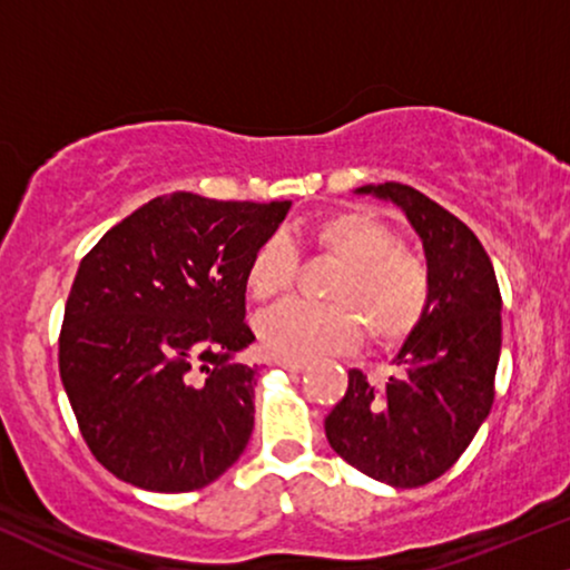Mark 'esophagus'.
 <instances>
[{"label": "esophagus", "instance_id": "34e87169", "mask_svg": "<svg viewBox=\"0 0 570 570\" xmlns=\"http://www.w3.org/2000/svg\"><path fill=\"white\" fill-rule=\"evenodd\" d=\"M273 363L276 365H281V368H286V371H292V373H299V371H305V360H292V357H276L273 360Z\"/></svg>", "mask_w": 570, "mask_h": 570}]
</instances>
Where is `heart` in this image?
<instances>
[{
  "mask_svg": "<svg viewBox=\"0 0 570 570\" xmlns=\"http://www.w3.org/2000/svg\"><path fill=\"white\" fill-rule=\"evenodd\" d=\"M309 242L342 261L328 284L331 302L294 299L257 323L271 355L313 360L350 350L360 338V321L373 342L392 344L417 326L429 302V276L421 261L394 247L384 220L365 210L331 213L309 226ZM297 252L284 236L257 244L247 265V292L273 305L292 289Z\"/></svg>",
  "mask_w": 570,
  "mask_h": 570,
  "instance_id": "heart-1",
  "label": "heart"
}]
</instances>
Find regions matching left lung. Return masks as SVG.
<instances>
[{"instance_id": "left-lung-1", "label": "left lung", "mask_w": 570, "mask_h": 570, "mask_svg": "<svg viewBox=\"0 0 570 570\" xmlns=\"http://www.w3.org/2000/svg\"><path fill=\"white\" fill-rule=\"evenodd\" d=\"M355 194L397 205L426 255L429 302L384 386L350 371L326 417L331 450L394 489L423 487L463 455L487 421L502 347V297L476 234L413 186L365 184Z\"/></svg>"}]
</instances>
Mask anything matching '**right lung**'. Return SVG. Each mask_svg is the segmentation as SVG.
I'll use <instances>...</instances> for the list:
<instances>
[{
	"label": "right lung",
	"instance_id": "1",
	"mask_svg": "<svg viewBox=\"0 0 570 570\" xmlns=\"http://www.w3.org/2000/svg\"><path fill=\"white\" fill-rule=\"evenodd\" d=\"M292 202L149 199L78 265L60 379L81 434L112 476L191 492L226 473L255 429L247 265Z\"/></svg>",
	"mask_w": 570,
	"mask_h": 570
}]
</instances>
